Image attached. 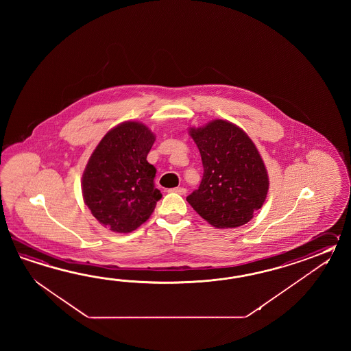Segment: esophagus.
<instances>
[{"label": "esophagus", "mask_w": 351, "mask_h": 351, "mask_svg": "<svg viewBox=\"0 0 351 351\" xmlns=\"http://www.w3.org/2000/svg\"><path fill=\"white\" fill-rule=\"evenodd\" d=\"M171 192H174V193L178 194H186V188H183V186H177V188H173V189H171Z\"/></svg>", "instance_id": "esophagus-1"}]
</instances>
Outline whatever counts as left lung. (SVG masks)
<instances>
[{
    "instance_id": "8db88e82",
    "label": "left lung",
    "mask_w": 351,
    "mask_h": 351,
    "mask_svg": "<svg viewBox=\"0 0 351 351\" xmlns=\"http://www.w3.org/2000/svg\"><path fill=\"white\" fill-rule=\"evenodd\" d=\"M189 134L201 153L203 178L186 197L216 228H234L254 218L269 192V176L250 136L227 120L216 119Z\"/></svg>"
}]
</instances>
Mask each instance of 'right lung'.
<instances>
[{
  "instance_id": "1",
  "label": "right lung",
  "mask_w": 351,
  "mask_h": 351,
  "mask_svg": "<svg viewBox=\"0 0 351 351\" xmlns=\"http://www.w3.org/2000/svg\"><path fill=\"white\" fill-rule=\"evenodd\" d=\"M154 142L149 128L124 121L110 129L93 152L82 174V197L105 228L134 231L162 198L154 186L157 169L147 160Z\"/></svg>"
}]
</instances>
